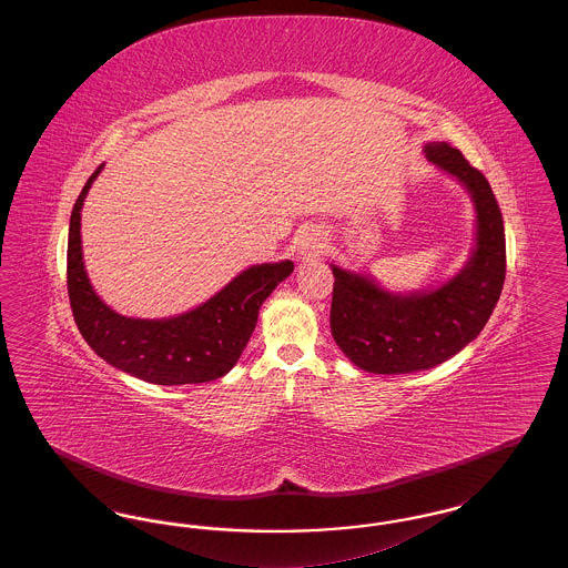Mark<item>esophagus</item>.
Listing matches in <instances>:
<instances>
[{
  "mask_svg": "<svg viewBox=\"0 0 568 568\" xmlns=\"http://www.w3.org/2000/svg\"><path fill=\"white\" fill-rule=\"evenodd\" d=\"M325 241L322 234H317L315 230L313 232H306L300 236V243H297V251L302 255V260H311V257H317L320 253H324Z\"/></svg>",
  "mask_w": 568,
  "mask_h": 568,
  "instance_id": "34e87169",
  "label": "esophagus"
}]
</instances>
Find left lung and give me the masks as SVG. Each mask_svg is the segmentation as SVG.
<instances>
[{
	"label": "left lung",
	"instance_id": "left-lung-1",
	"mask_svg": "<svg viewBox=\"0 0 568 568\" xmlns=\"http://www.w3.org/2000/svg\"><path fill=\"white\" fill-rule=\"evenodd\" d=\"M424 153L470 193L477 246L443 287L408 296L389 294L368 276L332 266V336L357 368L375 375L428 371L462 352L484 329L505 283V225L486 176L447 142H430Z\"/></svg>",
	"mask_w": 568,
	"mask_h": 568
}]
</instances>
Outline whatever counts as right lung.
<instances>
[{
    "label": "right lung",
    "instance_id": "add662e5",
    "mask_svg": "<svg viewBox=\"0 0 568 568\" xmlns=\"http://www.w3.org/2000/svg\"><path fill=\"white\" fill-rule=\"evenodd\" d=\"M104 168L89 176L70 216L68 296L87 345L114 368L158 385L206 383L239 362L272 290L294 262L251 266L209 302L170 320H132L114 313L93 292L81 248V209L87 191Z\"/></svg>",
    "mask_w": 568,
    "mask_h": 568
}]
</instances>
